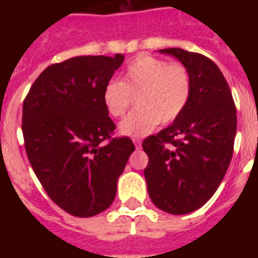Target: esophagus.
Wrapping results in <instances>:
<instances>
[{
    "label": "esophagus",
    "instance_id": "1",
    "mask_svg": "<svg viewBox=\"0 0 258 258\" xmlns=\"http://www.w3.org/2000/svg\"><path fill=\"white\" fill-rule=\"evenodd\" d=\"M133 142H134V145L137 149H140L141 148V141L140 140H133Z\"/></svg>",
    "mask_w": 258,
    "mask_h": 258
}]
</instances>
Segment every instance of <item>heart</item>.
Returning a JSON list of instances; mask_svg holds the SVG:
<instances>
[{"label":"heart","instance_id":"heart-1","mask_svg":"<svg viewBox=\"0 0 258 258\" xmlns=\"http://www.w3.org/2000/svg\"><path fill=\"white\" fill-rule=\"evenodd\" d=\"M192 92L188 69L168 63L152 55H140L124 69L118 81H107L102 102L112 117H121L137 94V106L118 125L120 134L133 138L145 137L157 124L173 123L182 114Z\"/></svg>","mask_w":258,"mask_h":258}]
</instances>
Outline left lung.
<instances>
[{
	"label": "left lung",
	"mask_w": 258,
	"mask_h": 258,
	"mask_svg": "<svg viewBox=\"0 0 258 258\" xmlns=\"http://www.w3.org/2000/svg\"><path fill=\"white\" fill-rule=\"evenodd\" d=\"M188 69L192 92L170 127L142 142L144 170L153 205L170 214L198 210L227 173L236 135V107L225 77L211 59L181 48L159 49Z\"/></svg>",
	"instance_id": "1"
}]
</instances>
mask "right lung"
<instances>
[{
  "label": "right lung",
  "instance_id": "add662e5",
  "mask_svg": "<svg viewBox=\"0 0 258 258\" xmlns=\"http://www.w3.org/2000/svg\"><path fill=\"white\" fill-rule=\"evenodd\" d=\"M124 55L76 56L48 66L23 102L29 162L48 196L69 214L92 217L112 205L117 179L135 151L116 125L102 91Z\"/></svg>",
  "mask_w": 258,
  "mask_h": 258
}]
</instances>
